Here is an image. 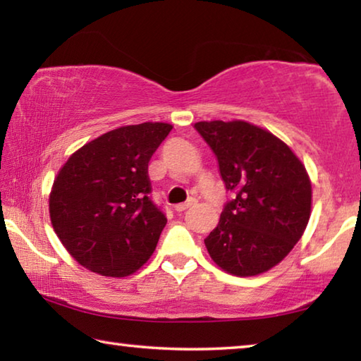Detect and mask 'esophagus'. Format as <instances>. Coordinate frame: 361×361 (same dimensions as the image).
<instances>
[{
  "label": "esophagus",
  "instance_id": "obj_1",
  "mask_svg": "<svg viewBox=\"0 0 361 361\" xmlns=\"http://www.w3.org/2000/svg\"><path fill=\"white\" fill-rule=\"evenodd\" d=\"M195 204V200L194 199H189L188 202H185V204H178V205H175V212H185V210H188L189 207H192Z\"/></svg>",
  "mask_w": 361,
  "mask_h": 361
}]
</instances>
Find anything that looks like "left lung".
Instances as JSON below:
<instances>
[{"label": "left lung", "mask_w": 361, "mask_h": 361, "mask_svg": "<svg viewBox=\"0 0 361 361\" xmlns=\"http://www.w3.org/2000/svg\"><path fill=\"white\" fill-rule=\"evenodd\" d=\"M215 152L226 189L235 194L204 240L213 262L235 277L267 272L307 228L312 183L293 149L252 122L194 124Z\"/></svg>", "instance_id": "1"}]
</instances>
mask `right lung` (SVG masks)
Returning a JSON list of instances; mask_svg holds the SVG:
<instances>
[{
  "instance_id": "right-lung-1",
  "label": "right lung",
  "mask_w": 361,
  "mask_h": 361,
  "mask_svg": "<svg viewBox=\"0 0 361 361\" xmlns=\"http://www.w3.org/2000/svg\"><path fill=\"white\" fill-rule=\"evenodd\" d=\"M173 129L122 126L73 152L49 194L52 228L73 258L105 277H127L154 253L167 224L148 194V162Z\"/></svg>"
}]
</instances>
